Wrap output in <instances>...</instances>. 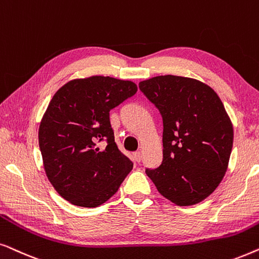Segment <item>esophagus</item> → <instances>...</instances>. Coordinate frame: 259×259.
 <instances>
[{
	"label": "esophagus",
	"mask_w": 259,
	"mask_h": 259,
	"mask_svg": "<svg viewBox=\"0 0 259 259\" xmlns=\"http://www.w3.org/2000/svg\"><path fill=\"white\" fill-rule=\"evenodd\" d=\"M134 158H135L136 162H141V158H142V154H141L140 151H136V153H134Z\"/></svg>",
	"instance_id": "34e87169"
}]
</instances>
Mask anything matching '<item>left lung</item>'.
I'll use <instances>...</instances> for the list:
<instances>
[{"mask_svg":"<svg viewBox=\"0 0 259 259\" xmlns=\"http://www.w3.org/2000/svg\"><path fill=\"white\" fill-rule=\"evenodd\" d=\"M143 95L163 120V158L146 173L157 191L175 205L207 198L222 182L233 144V127L214 90L178 75L140 82Z\"/></svg>","mask_w":259,"mask_h":259,"instance_id":"left-lung-1","label":"left lung"}]
</instances>
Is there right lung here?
Segmentation results:
<instances>
[{
	"instance_id": "1",
	"label": "right lung",
	"mask_w": 259,
	"mask_h": 259,
	"mask_svg": "<svg viewBox=\"0 0 259 259\" xmlns=\"http://www.w3.org/2000/svg\"><path fill=\"white\" fill-rule=\"evenodd\" d=\"M137 92L135 82L111 77L74 79L55 92L39 127L48 180L80 207H97L118 191L133 161L118 149L110 110ZM105 140L101 150L97 144Z\"/></svg>"
}]
</instances>
